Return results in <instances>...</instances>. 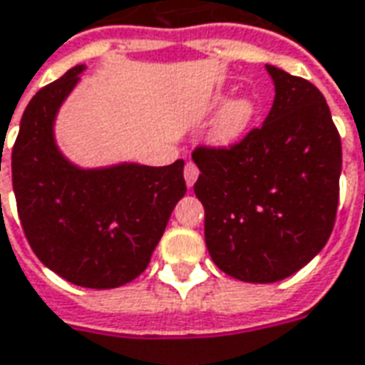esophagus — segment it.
I'll use <instances>...</instances> for the list:
<instances>
[{"label":"esophagus","mask_w":365,"mask_h":365,"mask_svg":"<svg viewBox=\"0 0 365 365\" xmlns=\"http://www.w3.org/2000/svg\"><path fill=\"white\" fill-rule=\"evenodd\" d=\"M197 175H200L197 165L193 164V162H187V164H185V170H183V178H185L187 187H193V183H195V180H197Z\"/></svg>","instance_id":"1"}]
</instances>
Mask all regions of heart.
Listing matches in <instances>:
<instances>
[{"label": "heart", "mask_w": 365, "mask_h": 365, "mask_svg": "<svg viewBox=\"0 0 365 365\" xmlns=\"http://www.w3.org/2000/svg\"><path fill=\"white\" fill-rule=\"evenodd\" d=\"M223 96H213L211 106H217ZM257 101L251 94H237L229 98L215 114L209 126L207 140L213 146H231L243 138L245 132L251 128L255 116H257Z\"/></svg>", "instance_id": "b5f03b06"}]
</instances>
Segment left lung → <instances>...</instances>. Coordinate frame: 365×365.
I'll return each mask as SVG.
<instances>
[{
	"instance_id": "left-lung-1",
	"label": "left lung",
	"mask_w": 365,
	"mask_h": 365,
	"mask_svg": "<svg viewBox=\"0 0 365 365\" xmlns=\"http://www.w3.org/2000/svg\"><path fill=\"white\" fill-rule=\"evenodd\" d=\"M274 103L261 128L229 150L197 148L193 185L213 262L243 282L300 271L332 233L342 144L322 93L267 65Z\"/></svg>"
}]
</instances>
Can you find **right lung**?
I'll return each instance as SVG.
<instances>
[{
	"instance_id": "add662e5",
	"label": "right lung",
	"mask_w": 365,
	"mask_h": 365,
	"mask_svg": "<svg viewBox=\"0 0 365 365\" xmlns=\"http://www.w3.org/2000/svg\"><path fill=\"white\" fill-rule=\"evenodd\" d=\"M86 65L68 68L31 98L11 152L25 237L39 261L85 289H116L146 271L175 203L185 195L183 160L83 168L57 144L55 122Z\"/></svg>"
}]
</instances>
